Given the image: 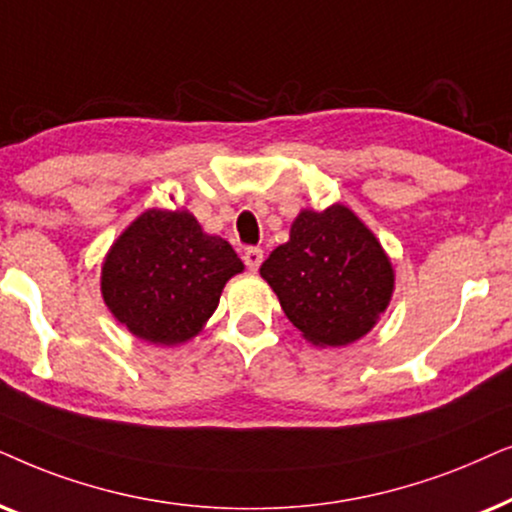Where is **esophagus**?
<instances>
[{
	"instance_id": "obj_1",
	"label": "esophagus",
	"mask_w": 512,
	"mask_h": 512,
	"mask_svg": "<svg viewBox=\"0 0 512 512\" xmlns=\"http://www.w3.org/2000/svg\"><path fill=\"white\" fill-rule=\"evenodd\" d=\"M262 260H264V252L260 248H248V250L243 252L245 267H248V271H252V274H255V271L260 269Z\"/></svg>"
}]
</instances>
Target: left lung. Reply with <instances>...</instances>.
I'll list each match as a JSON object with an SVG mask.
<instances>
[{
  "instance_id": "obj_1",
  "label": "left lung",
  "mask_w": 512,
  "mask_h": 512,
  "mask_svg": "<svg viewBox=\"0 0 512 512\" xmlns=\"http://www.w3.org/2000/svg\"><path fill=\"white\" fill-rule=\"evenodd\" d=\"M285 316L316 346H346L377 325L395 274L377 236L342 203L302 210L260 267Z\"/></svg>"
}]
</instances>
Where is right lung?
<instances>
[{
    "label": "right lung",
    "mask_w": 512,
    "mask_h": 512,
    "mask_svg": "<svg viewBox=\"0 0 512 512\" xmlns=\"http://www.w3.org/2000/svg\"><path fill=\"white\" fill-rule=\"evenodd\" d=\"M243 262L187 210L152 208L128 224L102 262L100 290L121 325L149 344L199 335Z\"/></svg>",
    "instance_id": "obj_1"
}]
</instances>
